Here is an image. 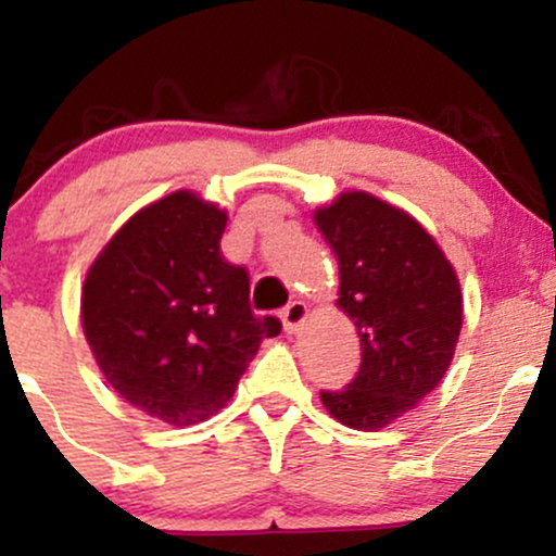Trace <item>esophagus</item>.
I'll return each instance as SVG.
<instances>
[{
  "instance_id": "34e87169",
  "label": "esophagus",
  "mask_w": 556,
  "mask_h": 556,
  "mask_svg": "<svg viewBox=\"0 0 556 556\" xmlns=\"http://www.w3.org/2000/svg\"><path fill=\"white\" fill-rule=\"evenodd\" d=\"M305 316H308V305H305L303 300H292V303L282 311V321H285L287 334H295L300 324L305 321Z\"/></svg>"
}]
</instances>
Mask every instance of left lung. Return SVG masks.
<instances>
[{"label": "left lung", "instance_id": "obj_1", "mask_svg": "<svg viewBox=\"0 0 556 556\" xmlns=\"http://www.w3.org/2000/svg\"><path fill=\"white\" fill-rule=\"evenodd\" d=\"M340 264V308L361 337V368L324 407L350 429L376 431L442 381L463 327V295L442 248L410 214L368 193L316 212Z\"/></svg>", "mask_w": 556, "mask_h": 556}]
</instances>
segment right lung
<instances>
[{"mask_svg": "<svg viewBox=\"0 0 556 556\" xmlns=\"http://www.w3.org/2000/svg\"><path fill=\"white\" fill-rule=\"evenodd\" d=\"M227 214L177 190L125 222L88 269L83 331L119 397L169 426L214 416L277 316H256L251 279L222 256Z\"/></svg>", "mask_w": 556, "mask_h": 556, "instance_id": "right-lung-1", "label": "right lung"}]
</instances>
